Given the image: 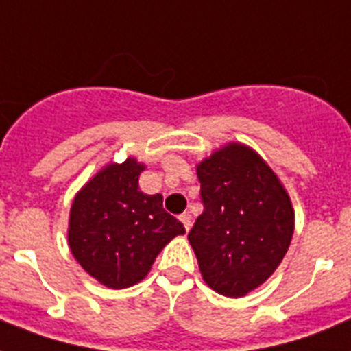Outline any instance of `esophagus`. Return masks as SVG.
<instances>
[{
	"label": "esophagus",
	"mask_w": 351,
	"mask_h": 351,
	"mask_svg": "<svg viewBox=\"0 0 351 351\" xmlns=\"http://www.w3.org/2000/svg\"><path fill=\"white\" fill-rule=\"evenodd\" d=\"M180 220H182V224H184V228H186V231L191 230V215L189 213L180 215Z\"/></svg>",
	"instance_id": "34e87169"
}]
</instances>
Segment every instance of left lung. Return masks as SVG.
Here are the masks:
<instances>
[{"label": "left lung", "mask_w": 351, "mask_h": 351, "mask_svg": "<svg viewBox=\"0 0 351 351\" xmlns=\"http://www.w3.org/2000/svg\"><path fill=\"white\" fill-rule=\"evenodd\" d=\"M204 211L187 239L204 282L244 297L271 277L295 230L286 187L255 149L230 142L197 164Z\"/></svg>", "instance_id": "1"}]
</instances>
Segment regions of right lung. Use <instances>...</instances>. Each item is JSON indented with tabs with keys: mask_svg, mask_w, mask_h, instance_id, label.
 Instances as JSON below:
<instances>
[{
	"mask_svg": "<svg viewBox=\"0 0 351 351\" xmlns=\"http://www.w3.org/2000/svg\"><path fill=\"white\" fill-rule=\"evenodd\" d=\"M145 164L129 156L104 165L76 193L69 213L67 242L78 264L112 289L134 286L171 240L184 234L182 222L164 209L160 193L140 191Z\"/></svg>",
	"mask_w": 351,
	"mask_h": 351,
	"instance_id": "right-lung-1",
	"label": "right lung"
}]
</instances>
